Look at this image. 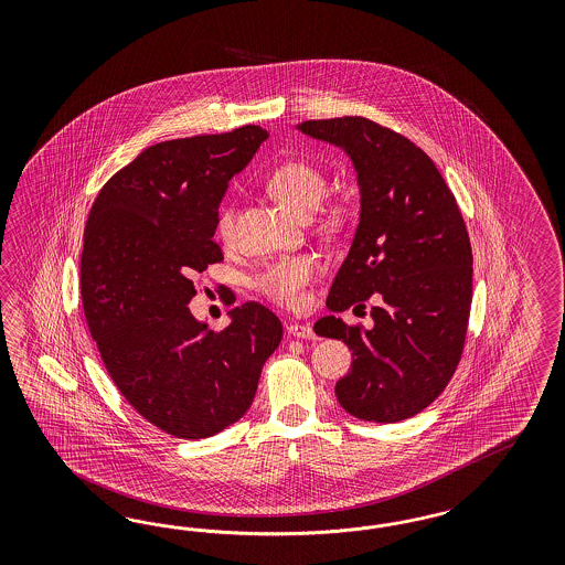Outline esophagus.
<instances>
[{"label": "esophagus", "mask_w": 565, "mask_h": 565, "mask_svg": "<svg viewBox=\"0 0 565 565\" xmlns=\"http://www.w3.org/2000/svg\"><path fill=\"white\" fill-rule=\"evenodd\" d=\"M288 333H290L291 338H300V340H317L312 327L300 326V323H291L288 327Z\"/></svg>", "instance_id": "obj_1"}]
</instances>
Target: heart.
<instances>
[{"instance_id":"1","label":"heart","mask_w":565,"mask_h":565,"mask_svg":"<svg viewBox=\"0 0 565 565\" xmlns=\"http://www.w3.org/2000/svg\"><path fill=\"white\" fill-rule=\"evenodd\" d=\"M267 190L281 203L300 215H308L319 206L321 222L340 225L345 217V205L340 199L320 203L327 192L326 171L308 159H288L279 163L267 178ZM217 234L225 242L236 236V209L223 205L217 215ZM319 267L312 258L294 257L275 260L255 277V288L265 298L284 307H298L305 300L307 288L315 281Z\"/></svg>"}]
</instances>
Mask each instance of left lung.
Here are the masks:
<instances>
[{"label": "left lung", "mask_w": 565, "mask_h": 565, "mask_svg": "<svg viewBox=\"0 0 565 565\" xmlns=\"http://www.w3.org/2000/svg\"><path fill=\"white\" fill-rule=\"evenodd\" d=\"M342 147L360 186V223L327 296L331 312L371 307L373 327L315 323L342 340L352 369L335 395L360 420L399 423L425 411L462 359L472 305V248L460 206L433 159L376 121L345 116L298 124Z\"/></svg>", "instance_id": "1"}]
</instances>
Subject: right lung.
Here are the masks:
<instances>
[{
    "mask_svg": "<svg viewBox=\"0 0 565 565\" xmlns=\"http://www.w3.org/2000/svg\"><path fill=\"white\" fill-rule=\"evenodd\" d=\"M267 137L248 124L157 142L105 182L86 220L88 331L126 402L180 439H205L239 420L284 335L258 302L232 308L222 331L189 308L192 275L223 260L213 234L227 182Z\"/></svg>",
    "mask_w": 565,
    "mask_h": 565,
    "instance_id": "right-lung-1",
    "label": "right lung"
}]
</instances>
